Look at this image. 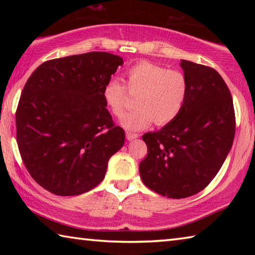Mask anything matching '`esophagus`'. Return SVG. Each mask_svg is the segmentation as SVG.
Here are the masks:
<instances>
[{
    "instance_id": "34e87169",
    "label": "esophagus",
    "mask_w": 255,
    "mask_h": 255,
    "mask_svg": "<svg viewBox=\"0 0 255 255\" xmlns=\"http://www.w3.org/2000/svg\"><path fill=\"white\" fill-rule=\"evenodd\" d=\"M138 133H135V132H130V131H127L126 132V138H127V140H133V139H136V138H138Z\"/></svg>"
}]
</instances>
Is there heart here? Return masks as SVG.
Segmentation results:
<instances>
[{"label": "heart", "instance_id": "1", "mask_svg": "<svg viewBox=\"0 0 255 255\" xmlns=\"http://www.w3.org/2000/svg\"><path fill=\"white\" fill-rule=\"evenodd\" d=\"M127 86L130 92H139L137 109L125 115L122 126L128 130H143L155 122L166 125L180 115L187 100L189 84L182 72L149 62H139L126 72ZM102 97L111 114L123 116L127 102V89L118 79H109L103 86Z\"/></svg>", "mask_w": 255, "mask_h": 255}]
</instances>
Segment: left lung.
Here are the masks:
<instances>
[{
	"instance_id": "obj_1",
	"label": "left lung",
	"mask_w": 255,
	"mask_h": 255,
	"mask_svg": "<svg viewBox=\"0 0 255 255\" xmlns=\"http://www.w3.org/2000/svg\"><path fill=\"white\" fill-rule=\"evenodd\" d=\"M189 92L180 115L161 130L143 135L147 155L139 164L141 181L158 195L181 199L213 180L235 135L233 99L214 68L182 59Z\"/></svg>"
}]
</instances>
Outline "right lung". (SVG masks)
Segmentation results:
<instances>
[{"mask_svg": "<svg viewBox=\"0 0 255 255\" xmlns=\"http://www.w3.org/2000/svg\"><path fill=\"white\" fill-rule=\"evenodd\" d=\"M124 64L105 51L42 63L21 93L16 141L30 175L57 196H79L105 179L108 161L123 147L102 97L103 86Z\"/></svg>", "mask_w": 255, "mask_h": 255, "instance_id": "1", "label": "right lung"}]
</instances>
